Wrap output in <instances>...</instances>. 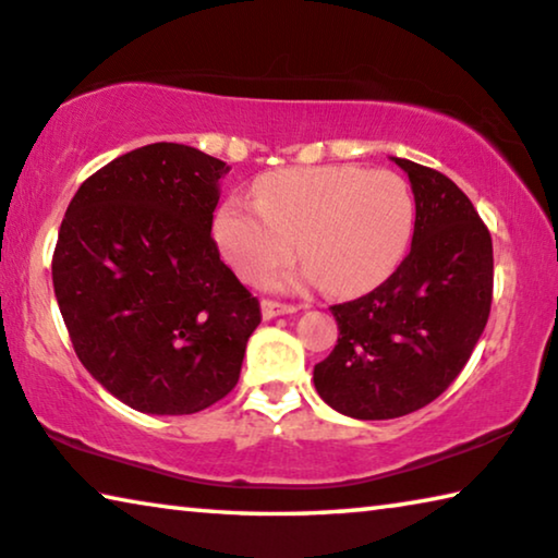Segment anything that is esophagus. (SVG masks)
<instances>
[{"instance_id": "1", "label": "esophagus", "mask_w": 558, "mask_h": 558, "mask_svg": "<svg viewBox=\"0 0 558 558\" xmlns=\"http://www.w3.org/2000/svg\"><path fill=\"white\" fill-rule=\"evenodd\" d=\"M260 311H263V318L270 320V318H278V315L295 313L298 307L295 305H288V303H278V301H263L260 303Z\"/></svg>"}]
</instances>
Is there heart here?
<instances>
[{
	"label": "heart",
	"instance_id": "obj_1",
	"mask_svg": "<svg viewBox=\"0 0 558 558\" xmlns=\"http://www.w3.org/2000/svg\"><path fill=\"white\" fill-rule=\"evenodd\" d=\"M255 207L230 197L215 218V240L247 282L268 278L298 255L303 278L332 295L384 282L409 253L415 205L409 182L390 170L320 165L265 174Z\"/></svg>",
	"mask_w": 558,
	"mask_h": 558
}]
</instances>
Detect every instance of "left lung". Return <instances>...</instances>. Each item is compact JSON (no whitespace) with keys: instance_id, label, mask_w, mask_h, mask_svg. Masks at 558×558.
<instances>
[{"instance_id":"obj_1","label":"left lung","mask_w":558,"mask_h":558,"mask_svg":"<svg viewBox=\"0 0 558 558\" xmlns=\"http://www.w3.org/2000/svg\"><path fill=\"white\" fill-rule=\"evenodd\" d=\"M411 180V253L368 295L330 305L338 343L313 371L330 409L386 421L428 405L469 363L492 313L494 245L476 207L438 170L393 157Z\"/></svg>"}]
</instances>
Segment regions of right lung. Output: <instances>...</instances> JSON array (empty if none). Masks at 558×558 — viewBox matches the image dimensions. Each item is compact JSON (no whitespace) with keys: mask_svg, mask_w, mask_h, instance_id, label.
<instances>
[{"mask_svg":"<svg viewBox=\"0 0 558 558\" xmlns=\"http://www.w3.org/2000/svg\"><path fill=\"white\" fill-rule=\"evenodd\" d=\"M228 172L195 147L145 145L82 182L64 213L52 282L74 353L140 413L226 398L260 326L210 235Z\"/></svg>","mask_w":558,"mask_h":558,"instance_id":"1","label":"right lung"}]
</instances>
